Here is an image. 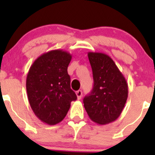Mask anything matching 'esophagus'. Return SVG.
Returning <instances> with one entry per match:
<instances>
[{
	"mask_svg": "<svg viewBox=\"0 0 155 155\" xmlns=\"http://www.w3.org/2000/svg\"><path fill=\"white\" fill-rule=\"evenodd\" d=\"M76 96H77V99L80 100L81 98H82V91L81 90L77 91L76 92Z\"/></svg>",
	"mask_w": 155,
	"mask_h": 155,
	"instance_id": "1",
	"label": "esophagus"
}]
</instances>
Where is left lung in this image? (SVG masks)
I'll list each match as a JSON object with an SVG mask.
<instances>
[{"mask_svg": "<svg viewBox=\"0 0 155 155\" xmlns=\"http://www.w3.org/2000/svg\"><path fill=\"white\" fill-rule=\"evenodd\" d=\"M87 57L94 86L84 98V107L91 120L104 125L115 121L122 112L128 96L127 82L109 55L89 51Z\"/></svg>", "mask_w": 155, "mask_h": 155, "instance_id": "left-lung-1", "label": "left lung"}]
</instances>
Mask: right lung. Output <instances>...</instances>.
Segmentation results:
<instances>
[{"instance_id":"add662e5","label":"right lung","mask_w":155,"mask_h":155,"mask_svg":"<svg viewBox=\"0 0 155 155\" xmlns=\"http://www.w3.org/2000/svg\"><path fill=\"white\" fill-rule=\"evenodd\" d=\"M72 55L61 49L39 56L29 69L26 89L30 106L43 123L54 125L66 116L70 104L77 99L70 88L68 68Z\"/></svg>"}]
</instances>
